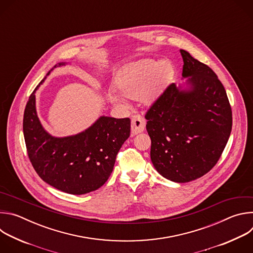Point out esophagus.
<instances>
[{
	"label": "esophagus",
	"instance_id": "obj_1",
	"mask_svg": "<svg viewBox=\"0 0 253 253\" xmlns=\"http://www.w3.org/2000/svg\"><path fill=\"white\" fill-rule=\"evenodd\" d=\"M146 121L140 114H136L132 117L131 120V132L133 135L141 133L145 129Z\"/></svg>",
	"mask_w": 253,
	"mask_h": 253
}]
</instances>
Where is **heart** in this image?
<instances>
[{
	"label": "heart",
	"instance_id": "heart-1",
	"mask_svg": "<svg viewBox=\"0 0 253 253\" xmlns=\"http://www.w3.org/2000/svg\"><path fill=\"white\" fill-rule=\"evenodd\" d=\"M174 75L168 61L143 59L128 65L116 79V87L108 91V97L115 104H126L127 98H140L144 103L154 102L165 90Z\"/></svg>",
	"mask_w": 253,
	"mask_h": 253
}]
</instances>
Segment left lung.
I'll return each instance as SVG.
<instances>
[{
	"label": "left lung",
	"instance_id": "8db88e82",
	"mask_svg": "<svg viewBox=\"0 0 253 253\" xmlns=\"http://www.w3.org/2000/svg\"><path fill=\"white\" fill-rule=\"evenodd\" d=\"M187 88L170 84L147 111L151 161L159 174L185 183L219 160L232 128L226 91L212 69L180 50Z\"/></svg>",
	"mask_w": 253,
	"mask_h": 253
}]
</instances>
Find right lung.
<instances>
[{
    "instance_id": "add662e5",
    "label": "right lung",
    "mask_w": 253,
    "mask_h": 253,
    "mask_svg": "<svg viewBox=\"0 0 253 253\" xmlns=\"http://www.w3.org/2000/svg\"><path fill=\"white\" fill-rule=\"evenodd\" d=\"M37 88L27 102L23 120L28 156L35 171L46 183L69 194L97 190L111 175L116 156L130 136V119L101 116L79 134L54 137L43 128L36 111Z\"/></svg>"
}]
</instances>
